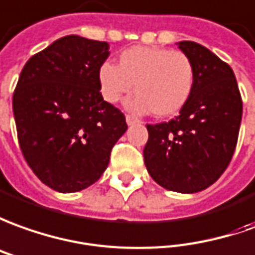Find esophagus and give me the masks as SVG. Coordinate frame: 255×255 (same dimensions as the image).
I'll list each match as a JSON object with an SVG mask.
<instances>
[{
  "instance_id": "1",
  "label": "esophagus",
  "mask_w": 255,
  "mask_h": 255,
  "mask_svg": "<svg viewBox=\"0 0 255 255\" xmlns=\"http://www.w3.org/2000/svg\"><path fill=\"white\" fill-rule=\"evenodd\" d=\"M126 122H128V125H136L140 124V119L133 117V115H126Z\"/></svg>"
}]
</instances>
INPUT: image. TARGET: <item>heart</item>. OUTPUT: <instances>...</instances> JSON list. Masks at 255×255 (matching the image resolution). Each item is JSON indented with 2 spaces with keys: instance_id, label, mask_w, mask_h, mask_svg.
Returning <instances> with one entry per match:
<instances>
[{
  "instance_id": "1",
  "label": "heart",
  "mask_w": 255,
  "mask_h": 255,
  "mask_svg": "<svg viewBox=\"0 0 255 255\" xmlns=\"http://www.w3.org/2000/svg\"><path fill=\"white\" fill-rule=\"evenodd\" d=\"M98 82L103 97L115 104L133 90L129 103L136 112L151 111L157 118L176 115L189 103L194 87V66L182 51L162 47H131L118 58V66H100Z\"/></svg>"
}]
</instances>
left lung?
<instances>
[{
  "mask_svg": "<svg viewBox=\"0 0 255 255\" xmlns=\"http://www.w3.org/2000/svg\"><path fill=\"white\" fill-rule=\"evenodd\" d=\"M178 44L194 66L193 93L178 117L147 125L143 155L147 171L159 186L197 193L215 183L231 162L243 103L229 65L201 44Z\"/></svg>",
  "mask_w": 255,
  "mask_h": 255,
  "instance_id": "obj_1",
  "label": "left lung"
}]
</instances>
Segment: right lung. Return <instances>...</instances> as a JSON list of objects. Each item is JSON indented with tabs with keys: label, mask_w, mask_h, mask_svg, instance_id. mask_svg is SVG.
I'll list each match as a JSON object with an SVG mask.
<instances>
[{
	"label": "right lung",
	"mask_w": 255,
	"mask_h": 255,
	"mask_svg": "<svg viewBox=\"0 0 255 255\" xmlns=\"http://www.w3.org/2000/svg\"><path fill=\"white\" fill-rule=\"evenodd\" d=\"M108 43L65 36L26 62L12 97L24 159L44 184L83 190L101 178L128 125L104 101L98 71Z\"/></svg>",
	"instance_id": "1"
}]
</instances>
